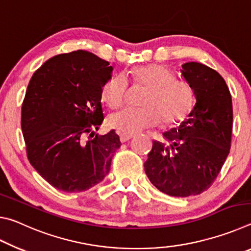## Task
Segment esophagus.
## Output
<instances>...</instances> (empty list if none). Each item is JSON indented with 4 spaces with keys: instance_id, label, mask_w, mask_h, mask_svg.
<instances>
[{
    "instance_id": "esophagus-1",
    "label": "esophagus",
    "mask_w": 251,
    "mask_h": 251,
    "mask_svg": "<svg viewBox=\"0 0 251 251\" xmlns=\"http://www.w3.org/2000/svg\"><path fill=\"white\" fill-rule=\"evenodd\" d=\"M131 137H133V135H131V134H121L120 139H121L122 143H125L127 141H129Z\"/></svg>"
}]
</instances>
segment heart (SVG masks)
<instances>
[{
	"mask_svg": "<svg viewBox=\"0 0 251 251\" xmlns=\"http://www.w3.org/2000/svg\"><path fill=\"white\" fill-rule=\"evenodd\" d=\"M134 85L147 87L141 100L142 107H126L108 117V125L123 134H135L160 123L179 124L192 112L194 96L185 82L175 79L174 72L161 64L134 66L130 71ZM128 82L124 75L110 76L101 87V100L110 108L124 104Z\"/></svg>",
	"mask_w": 251,
	"mask_h": 251,
	"instance_id": "heart-1",
	"label": "heart"
}]
</instances>
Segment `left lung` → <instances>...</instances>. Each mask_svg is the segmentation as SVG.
<instances>
[{
    "label": "left lung",
    "mask_w": 251,
    "mask_h": 251,
    "mask_svg": "<svg viewBox=\"0 0 251 251\" xmlns=\"http://www.w3.org/2000/svg\"><path fill=\"white\" fill-rule=\"evenodd\" d=\"M196 104L178 128L163 134L168 145L152 142L145 173L161 193L188 197L205 192L217 178L230 151L232 101L218 72L201 63L182 65Z\"/></svg>",
    "instance_id": "1"
}]
</instances>
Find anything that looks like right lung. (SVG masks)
I'll return each mask as SVG.
<instances>
[{
    "instance_id": "right-lung-1",
    "label": "right lung",
    "mask_w": 251,
    "mask_h": 251,
    "mask_svg": "<svg viewBox=\"0 0 251 251\" xmlns=\"http://www.w3.org/2000/svg\"><path fill=\"white\" fill-rule=\"evenodd\" d=\"M113 67L87 50L50 58L35 71L22 104L28 161L61 192L79 193L104 179L120 136L97 135L104 120L100 92Z\"/></svg>"
}]
</instances>
